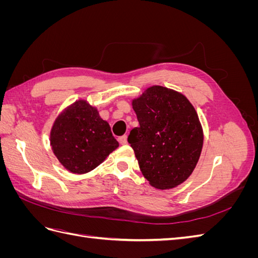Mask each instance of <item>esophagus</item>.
<instances>
[{"label": "esophagus", "mask_w": 258, "mask_h": 258, "mask_svg": "<svg viewBox=\"0 0 258 258\" xmlns=\"http://www.w3.org/2000/svg\"><path fill=\"white\" fill-rule=\"evenodd\" d=\"M118 142H119V144H121V145L127 144V136L119 137V138H118Z\"/></svg>", "instance_id": "obj_1"}]
</instances>
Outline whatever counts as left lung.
<instances>
[{"label": "left lung", "mask_w": 258, "mask_h": 258, "mask_svg": "<svg viewBox=\"0 0 258 258\" xmlns=\"http://www.w3.org/2000/svg\"><path fill=\"white\" fill-rule=\"evenodd\" d=\"M140 126L128 142L140 169L156 188L182 184L199 160L204 132L198 115L185 96L162 86H152L132 101Z\"/></svg>", "instance_id": "8db88e82"}]
</instances>
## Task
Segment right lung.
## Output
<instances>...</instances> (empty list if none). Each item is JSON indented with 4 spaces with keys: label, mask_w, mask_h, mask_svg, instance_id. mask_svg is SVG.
<instances>
[{
    "label": "right lung",
    "mask_w": 258,
    "mask_h": 258,
    "mask_svg": "<svg viewBox=\"0 0 258 258\" xmlns=\"http://www.w3.org/2000/svg\"><path fill=\"white\" fill-rule=\"evenodd\" d=\"M50 145L58 160L72 173L93 170L118 147V142L96 107L76 101L54 120Z\"/></svg>",
    "instance_id": "add662e5"
}]
</instances>
